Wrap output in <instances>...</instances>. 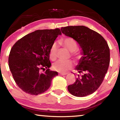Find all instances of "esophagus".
<instances>
[{"mask_svg": "<svg viewBox=\"0 0 120 120\" xmlns=\"http://www.w3.org/2000/svg\"><path fill=\"white\" fill-rule=\"evenodd\" d=\"M68 74V73H67V72H65V73H64V72H60V73H59V75H61V76H64V75H67Z\"/></svg>", "mask_w": 120, "mask_h": 120, "instance_id": "obj_1", "label": "esophagus"}]
</instances>
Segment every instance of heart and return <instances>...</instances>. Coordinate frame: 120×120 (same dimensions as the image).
Instances as JSON below:
<instances>
[{
  "mask_svg": "<svg viewBox=\"0 0 120 120\" xmlns=\"http://www.w3.org/2000/svg\"><path fill=\"white\" fill-rule=\"evenodd\" d=\"M62 43L67 49L70 52H75L77 49V45L74 39L70 38H66L63 40ZM56 52H57V45L56 43H54L51 46L49 51V56L51 60H55L56 57ZM72 66V62L71 61L67 60L64 61L59 60L57 61L53 64L52 67L54 70L57 71L64 72L69 69Z\"/></svg>",
  "mask_w": 120,
  "mask_h": 120,
  "instance_id": "heart-1",
  "label": "heart"
}]
</instances>
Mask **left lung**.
Returning a JSON list of instances; mask_svg holds the SVG:
<instances>
[{"instance_id": "obj_1", "label": "left lung", "mask_w": 120, "mask_h": 120, "mask_svg": "<svg viewBox=\"0 0 120 120\" xmlns=\"http://www.w3.org/2000/svg\"><path fill=\"white\" fill-rule=\"evenodd\" d=\"M63 34L72 38L82 50V56L75 70L77 71L74 84L68 90L77 97L93 94L99 88L108 70L110 52L102 36L85 26H69L61 28Z\"/></svg>"}]
</instances>
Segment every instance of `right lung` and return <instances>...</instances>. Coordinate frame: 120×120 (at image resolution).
<instances>
[{
  "instance_id": "add662e5",
  "label": "right lung",
  "mask_w": 120,
  "mask_h": 120,
  "mask_svg": "<svg viewBox=\"0 0 120 120\" xmlns=\"http://www.w3.org/2000/svg\"><path fill=\"white\" fill-rule=\"evenodd\" d=\"M60 29L36 30L16 42L8 58L10 70L16 84L24 92L37 95L49 88L58 72L51 71L49 51ZM46 68L44 73L42 69Z\"/></svg>"
}]
</instances>
